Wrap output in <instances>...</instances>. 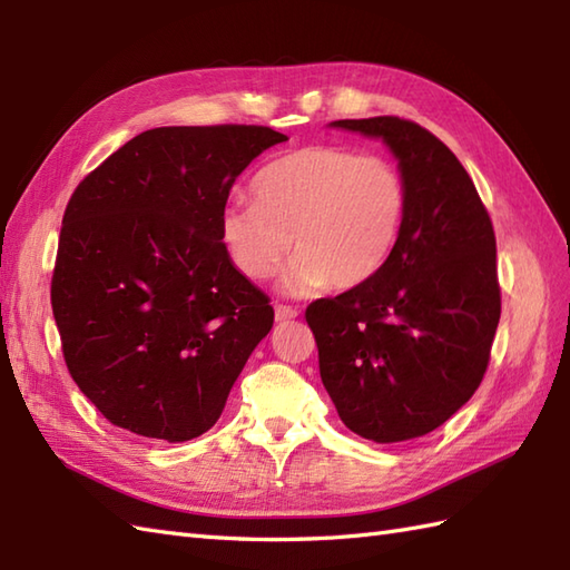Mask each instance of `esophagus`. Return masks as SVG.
<instances>
[{
  "label": "esophagus",
  "instance_id": "34e87169",
  "mask_svg": "<svg viewBox=\"0 0 570 570\" xmlns=\"http://www.w3.org/2000/svg\"><path fill=\"white\" fill-rule=\"evenodd\" d=\"M274 313H276V321L284 323V321H294L298 316V308L286 306V304H276Z\"/></svg>",
  "mask_w": 570,
  "mask_h": 570
}]
</instances>
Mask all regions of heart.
Here are the masks:
<instances>
[{"label": "heart", "instance_id": "obj_1", "mask_svg": "<svg viewBox=\"0 0 570 570\" xmlns=\"http://www.w3.org/2000/svg\"><path fill=\"white\" fill-rule=\"evenodd\" d=\"M252 198L220 213L227 259L242 276L266 282L294 242L284 288L298 296L377 276L399 245L409 205L404 176L390 159L333 144L264 164L252 178Z\"/></svg>", "mask_w": 570, "mask_h": 570}]
</instances>
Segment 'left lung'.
<instances>
[{"instance_id": "1", "label": "left lung", "mask_w": 570, "mask_h": 570, "mask_svg": "<svg viewBox=\"0 0 570 570\" xmlns=\"http://www.w3.org/2000/svg\"><path fill=\"white\" fill-rule=\"evenodd\" d=\"M382 137L409 205L402 237L367 284L306 308L337 416L374 443L426 435L475 394L502 298L498 242L475 184L445 144L402 117L337 119Z\"/></svg>"}]
</instances>
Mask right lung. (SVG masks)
<instances>
[{
	"label": "right lung",
	"instance_id": "obj_1",
	"mask_svg": "<svg viewBox=\"0 0 570 570\" xmlns=\"http://www.w3.org/2000/svg\"><path fill=\"white\" fill-rule=\"evenodd\" d=\"M257 125L141 131L72 190L51 306L70 377L100 414L180 443L215 426L274 308L227 259L220 213Z\"/></svg>",
	"mask_w": 570,
	"mask_h": 570
}]
</instances>
